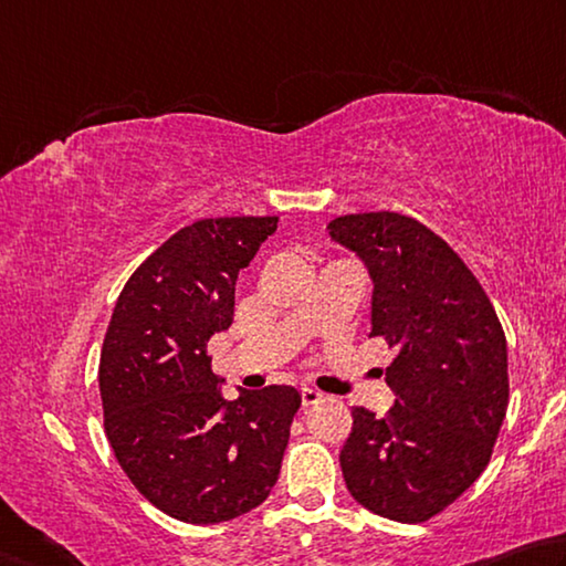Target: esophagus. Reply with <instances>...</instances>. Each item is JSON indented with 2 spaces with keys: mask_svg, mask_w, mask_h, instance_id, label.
I'll use <instances>...</instances> for the list:
<instances>
[{
  "mask_svg": "<svg viewBox=\"0 0 566 566\" xmlns=\"http://www.w3.org/2000/svg\"><path fill=\"white\" fill-rule=\"evenodd\" d=\"M301 398H303V408H311V405H318L323 400V392L315 388H303Z\"/></svg>",
  "mask_w": 566,
  "mask_h": 566,
  "instance_id": "1",
  "label": "esophagus"
}]
</instances>
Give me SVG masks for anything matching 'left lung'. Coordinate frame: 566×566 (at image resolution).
Instances as JSON below:
<instances>
[{"mask_svg":"<svg viewBox=\"0 0 566 566\" xmlns=\"http://www.w3.org/2000/svg\"><path fill=\"white\" fill-rule=\"evenodd\" d=\"M328 228L368 263L370 338L395 350L392 408H350L345 484L380 517L428 522L490 464L510 400L507 338L478 277L418 218L348 213Z\"/></svg>","mask_w":566,"mask_h":566,"instance_id":"obj_1","label":"left lung"}]
</instances>
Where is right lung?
<instances>
[{"instance_id":"add662e5","label":"right lung","mask_w":566,"mask_h":566,"mask_svg":"<svg viewBox=\"0 0 566 566\" xmlns=\"http://www.w3.org/2000/svg\"><path fill=\"white\" fill-rule=\"evenodd\" d=\"M277 216L201 218L128 277L98 360L104 430L134 488L188 524L258 507L281 472L301 395L268 385L226 402L208 340L233 321L238 271Z\"/></svg>"}]
</instances>
